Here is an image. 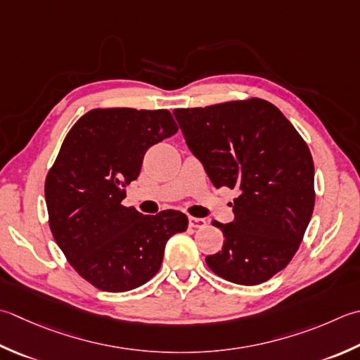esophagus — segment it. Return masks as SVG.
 Returning <instances> with one entry per match:
<instances>
[{
  "instance_id": "obj_1",
  "label": "esophagus",
  "mask_w": 360,
  "mask_h": 360,
  "mask_svg": "<svg viewBox=\"0 0 360 360\" xmlns=\"http://www.w3.org/2000/svg\"><path fill=\"white\" fill-rule=\"evenodd\" d=\"M188 224H190V228L198 229V228L206 226L207 220L206 218H200V217H188Z\"/></svg>"
}]
</instances>
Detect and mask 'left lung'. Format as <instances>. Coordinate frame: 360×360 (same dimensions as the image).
<instances>
[{
    "label": "left lung",
    "instance_id": "8db88e82",
    "mask_svg": "<svg viewBox=\"0 0 360 360\" xmlns=\"http://www.w3.org/2000/svg\"><path fill=\"white\" fill-rule=\"evenodd\" d=\"M173 114L212 184L240 192L234 221H212L224 242L206 257L207 266L234 284L265 283L293 259L311 221V150L283 112L260 98Z\"/></svg>",
    "mask_w": 360,
    "mask_h": 360
}]
</instances>
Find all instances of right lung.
I'll list each match as a JSON object with an SVG mask.
<instances>
[{"label":"right lung","instance_id":"add662e5","mask_svg":"<svg viewBox=\"0 0 360 360\" xmlns=\"http://www.w3.org/2000/svg\"><path fill=\"white\" fill-rule=\"evenodd\" d=\"M178 132L167 109L98 108L73 124L45 179L48 223L70 265L104 292L148 283L168 238L188 226L179 210L142 215L126 207L148 148Z\"/></svg>","mask_w":360,"mask_h":360}]
</instances>
